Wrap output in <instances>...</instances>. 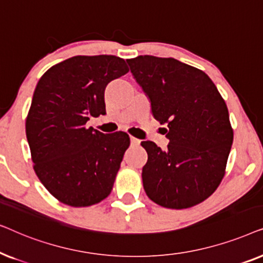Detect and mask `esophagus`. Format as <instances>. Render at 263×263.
Listing matches in <instances>:
<instances>
[{"instance_id": "34e87169", "label": "esophagus", "mask_w": 263, "mask_h": 263, "mask_svg": "<svg viewBox=\"0 0 263 263\" xmlns=\"http://www.w3.org/2000/svg\"><path fill=\"white\" fill-rule=\"evenodd\" d=\"M130 142L133 146H139L140 145V140L134 138V136H130Z\"/></svg>"}]
</instances>
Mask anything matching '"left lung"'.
I'll return each mask as SVG.
<instances>
[{
  "label": "left lung",
  "instance_id": "left-lung-1",
  "mask_svg": "<svg viewBox=\"0 0 263 263\" xmlns=\"http://www.w3.org/2000/svg\"><path fill=\"white\" fill-rule=\"evenodd\" d=\"M168 132L167 149L142 141L143 189L153 202L183 210L208 199L225 176L233 141L225 100L210 77L175 59L141 55L127 60Z\"/></svg>",
  "mask_w": 263,
  "mask_h": 263
}]
</instances>
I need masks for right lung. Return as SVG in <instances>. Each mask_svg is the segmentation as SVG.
Segmentation results:
<instances>
[{"label":"right lung","instance_id":"add662e5","mask_svg":"<svg viewBox=\"0 0 263 263\" xmlns=\"http://www.w3.org/2000/svg\"><path fill=\"white\" fill-rule=\"evenodd\" d=\"M128 71L121 57L74 56L39 79L26 136L35 175L60 202L88 207L110 195L130 139L124 132L103 134L86 123L105 115L106 85Z\"/></svg>","mask_w":263,"mask_h":263}]
</instances>
